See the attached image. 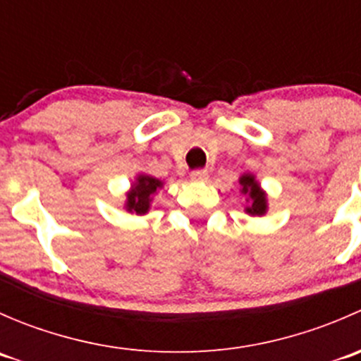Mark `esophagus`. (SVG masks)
<instances>
[{
    "label": "esophagus",
    "mask_w": 361,
    "mask_h": 361,
    "mask_svg": "<svg viewBox=\"0 0 361 361\" xmlns=\"http://www.w3.org/2000/svg\"><path fill=\"white\" fill-rule=\"evenodd\" d=\"M207 178V171H192L190 180L192 181H204Z\"/></svg>",
    "instance_id": "1"
}]
</instances>
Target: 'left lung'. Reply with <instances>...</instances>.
Listing matches in <instances>:
<instances>
[{"label": "left lung", "mask_w": 361, "mask_h": 361, "mask_svg": "<svg viewBox=\"0 0 361 361\" xmlns=\"http://www.w3.org/2000/svg\"><path fill=\"white\" fill-rule=\"evenodd\" d=\"M239 185H241V195L246 197L245 213L250 216H264L269 209L267 192L260 187L257 176L251 173H243L239 176Z\"/></svg>", "instance_id": "8db88e82"}]
</instances>
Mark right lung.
Listing matches in <instances>:
<instances>
[{
	"label": "right lung",
	"mask_w": 361,
	"mask_h": 361,
	"mask_svg": "<svg viewBox=\"0 0 361 361\" xmlns=\"http://www.w3.org/2000/svg\"><path fill=\"white\" fill-rule=\"evenodd\" d=\"M164 187V181L150 174H137L136 180L130 183L129 192L126 194L123 209L130 214H147L152 207L154 195Z\"/></svg>",
	"instance_id": "right-lung-1"
}]
</instances>
